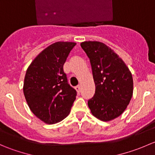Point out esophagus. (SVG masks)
Instances as JSON below:
<instances>
[{
  "label": "esophagus",
  "mask_w": 155,
  "mask_h": 155,
  "mask_svg": "<svg viewBox=\"0 0 155 155\" xmlns=\"http://www.w3.org/2000/svg\"><path fill=\"white\" fill-rule=\"evenodd\" d=\"M75 88H76V90L77 91L79 92V91H80V89H81V86H80V85H77V86H76Z\"/></svg>",
  "instance_id": "esophagus-1"
}]
</instances>
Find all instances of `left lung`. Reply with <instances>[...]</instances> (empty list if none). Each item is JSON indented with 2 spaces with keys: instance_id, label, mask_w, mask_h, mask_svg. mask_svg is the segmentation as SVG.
<instances>
[{
  "instance_id": "left-lung-1",
  "label": "left lung",
  "mask_w": 155,
  "mask_h": 155,
  "mask_svg": "<svg viewBox=\"0 0 155 155\" xmlns=\"http://www.w3.org/2000/svg\"><path fill=\"white\" fill-rule=\"evenodd\" d=\"M81 47L90 59L94 96L87 102L91 112L103 121L120 116L130 104L134 92L131 72L111 48L98 41H85Z\"/></svg>"
}]
</instances>
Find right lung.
<instances>
[{
	"label": "right lung",
	"mask_w": 155,
	"mask_h": 155,
	"mask_svg": "<svg viewBox=\"0 0 155 155\" xmlns=\"http://www.w3.org/2000/svg\"><path fill=\"white\" fill-rule=\"evenodd\" d=\"M76 43L56 42L43 49L27 69L23 92L31 112L46 124L70 114L76 91L68 83L63 66Z\"/></svg>",
	"instance_id": "obj_1"
}]
</instances>
